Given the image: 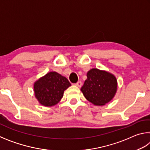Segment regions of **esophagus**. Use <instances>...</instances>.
<instances>
[{
	"instance_id": "esophagus-1",
	"label": "esophagus",
	"mask_w": 150,
	"mask_h": 150,
	"mask_svg": "<svg viewBox=\"0 0 150 150\" xmlns=\"http://www.w3.org/2000/svg\"><path fill=\"white\" fill-rule=\"evenodd\" d=\"M75 85L78 87H81V86H82V83H81V81H78Z\"/></svg>"
}]
</instances>
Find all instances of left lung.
<instances>
[{
	"label": "left lung",
	"mask_w": 150,
	"mask_h": 150,
	"mask_svg": "<svg viewBox=\"0 0 150 150\" xmlns=\"http://www.w3.org/2000/svg\"><path fill=\"white\" fill-rule=\"evenodd\" d=\"M87 79L81 88L86 99L95 106H103L115 97L118 83L115 75L93 68L87 73Z\"/></svg>",
	"instance_id": "8db88e82"
}]
</instances>
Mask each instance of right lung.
<instances>
[{"label":"right lung","mask_w":150,"mask_h":150,"mask_svg":"<svg viewBox=\"0 0 150 150\" xmlns=\"http://www.w3.org/2000/svg\"><path fill=\"white\" fill-rule=\"evenodd\" d=\"M71 85L67 79L59 73L49 72L34 82L35 97L43 106H54L59 103L65 90Z\"/></svg>","instance_id":"right-lung-1"}]
</instances>
